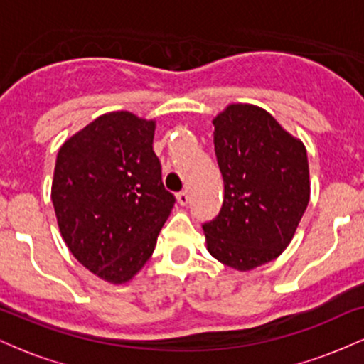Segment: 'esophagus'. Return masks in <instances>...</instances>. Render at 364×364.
<instances>
[{
    "mask_svg": "<svg viewBox=\"0 0 364 364\" xmlns=\"http://www.w3.org/2000/svg\"><path fill=\"white\" fill-rule=\"evenodd\" d=\"M176 198H178L179 205H186V203L190 202V196H188V191L186 190L185 191H179V193L176 195Z\"/></svg>",
    "mask_w": 364,
    "mask_h": 364,
    "instance_id": "esophagus-1",
    "label": "esophagus"
}]
</instances>
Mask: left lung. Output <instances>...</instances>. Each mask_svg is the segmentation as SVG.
Masks as SVG:
<instances>
[{
    "mask_svg": "<svg viewBox=\"0 0 364 364\" xmlns=\"http://www.w3.org/2000/svg\"><path fill=\"white\" fill-rule=\"evenodd\" d=\"M212 123L224 200L202 225L207 250L224 265L252 270L286 250L306 210V149L250 104H231Z\"/></svg>",
    "mask_w": 364,
    "mask_h": 364,
    "instance_id": "obj_1",
    "label": "left lung"
}]
</instances>
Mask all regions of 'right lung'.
<instances>
[{
	"mask_svg": "<svg viewBox=\"0 0 364 364\" xmlns=\"http://www.w3.org/2000/svg\"><path fill=\"white\" fill-rule=\"evenodd\" d=\"M154 132V121L109 112L58 152L51 200L61 236L107 282H127L145 265L176 202L162 183Z\"/></svg>",
	"mask_w": 364,
	"mask_h": 364,
	"instance_id": "1",
	"label": "right lung"
}]
</instances>
